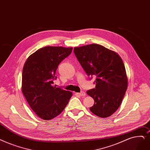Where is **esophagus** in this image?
<instances>
[{
	"label": "esophagus",
	"mask_w": 150,
	"mask_h": 150,
	"mask_svg": "<svg viewBox=\"0 0 150 150\" xmlns=\"http://www.w3.org/2000/svg\"><path fill=\"white\" fill-rule=\"evenodd\" d=\"M78 94H79L80 96H81V97H84V96H86V93H85V92H84V91H81L80 93H78Z\"/></svg>",
	"instance_id": "34e87169"
}]
</instances>
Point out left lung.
<instances>
[{
	"instance_id": "1",
	"label": "left lung",
	"mask_w": 150,
	"mask_h": 150,
	"mask_svg": "<svg viewBox=\"0 0 150 150\" xmlns=\"http://www.w3.org/2000/svg\"><path fill=\"white\" fill-rule=\"evenodd\" d=\"M76 59L87 75L96 77V88L87 94L94 104L89 109L101 118L114 113L122 100L127 88L125 65L115 52L100 45L91 44L74 49Z\"/></svg>"
}]
</instances>
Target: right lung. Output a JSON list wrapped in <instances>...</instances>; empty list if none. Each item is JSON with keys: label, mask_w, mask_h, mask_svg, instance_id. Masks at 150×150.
<instances>
[{"label": "right lung", "mask_w": 150, "mask_h": 150, "mask_svg": "<svg viewBox=\"0 0 150 150\" xmlns=\"http://www.w3.org/2000/svg\"><path fill=\"white\" fill-rule=\"evenodd\" d=\"M72 48L45 47L36 51L25 61L22 74V92L36 115L45 120L59 115L72 93L54 86L59 64L71 53Z\"/></svg>", "instance_id": "right-lung-1"}]
</instances>
